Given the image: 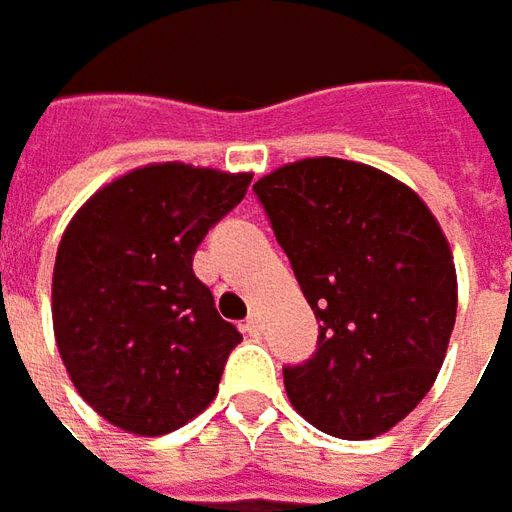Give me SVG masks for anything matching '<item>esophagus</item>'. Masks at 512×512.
Segmentation results:
<instances>
[{
    "mask_svg": "<svg viewBox=\"0 0 512 512\" xmlns=\"http://www.w3.org/2000/svg\"><path fill=\"white\" fill-rule=\"evenodd\" d=\"M247 336H262V316L259 313H250L245 322Z\"/></svg>",
    "mask_w": 512,
    "mask_h": 512,
    "instance_id": "esophagus-1",
    "label": "esophagus"
}]
</instances>
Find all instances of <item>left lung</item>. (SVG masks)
Returning <instances> with one entry per match:
<instances>
[{"label":"left lung","instance_id":"left-lung-1","mask_svg":"<svg viewBox=\"0 0 512 512\" xmlns=\"http://www.w3.org/2000/svg\"><path fill=\"white\" fill-rule=\"evenodd\" d=\"M253 190L322 322L313 359L285 367L290 402L336 439L382 436L427 396L456 325L442 227L399 179L333 156Z\"/></svg>","mask_w":512,"mask_h":512}]
</instances>
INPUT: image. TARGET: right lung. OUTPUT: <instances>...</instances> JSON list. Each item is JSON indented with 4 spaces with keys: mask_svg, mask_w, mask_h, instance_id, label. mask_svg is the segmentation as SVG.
<instances>
[{
    "mask_svg": "<svg viewBox=\"0 0 512 512\" xmlns=\"http://www.w3.org/2000/svg\"><path fill=\"white\" fill-rule=\"evenodd\" d=\"M250 173L145 165L96 190L56 250L53 336L79 396L110 424L165 436L213 402L242 333L193 273Z\"/></svg>",
    "mask_w": 512,
    "mask_h": 512,
    "instance_id": "right-lung-1",
    "label": "right lung"
}]
</instances>
